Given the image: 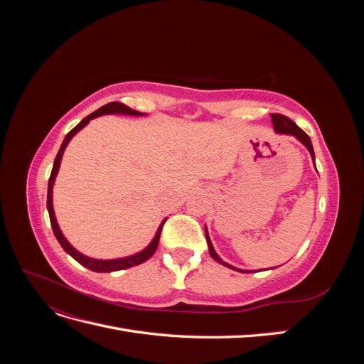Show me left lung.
<instances>
[{
  "mask_svg": "<svg viewBox=\"0 0 364 364\" xmlns=\"http://www.w3.org/2000/svg\"><path fill=\"white\" fill-rule=\"evenodd\" d=\"M272 121H273L274 132H278V134H285V135H293V136H296V138L299 139V141L302 142V144L308 149V151H310L311 158L314 159V150H313L311 139H310V136H308L301 127H297L289 117L281 115V114H272ZM314 167H316V164H314ZM205 237H206V243H208V247H209V255H211L217 262H220V264H222V266L229 267V269H232V270H237V272H241V273H246V272L249 273V270H241V269H237V267H234V266H230V264L225 262L222 258H220V257L217 255L214 247H213L211 240H209V235H208V230H206V229H205Z\"/></svg>",
  "mask_w": 364,
  "mask_h": 364,
  "instance_id": "8db88e82",
  "label": "left lung"
}]
</instances>
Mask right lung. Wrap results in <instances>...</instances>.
<instances>
[{"label": "right lung", "instance_id": "obj_1", "mask_svg": "<svg viewBox=\"0 0 364 364\" xmlns=\"http://www.w3.org/2000/svg\"><path fill=\"white\" fill-rule=\"evenodd\" d=\"M103 114H126V115H142L141 112L138 111H134V109H130L129 106L123 105V103H118V102H112V103H107L103 107L97 109L95 112H92L91 115H87L86 118H83L79 124H77L71 132H68L67 136H65L62 146L58 151V156L56 159H54V165H53V170H51V176L48 179V193H47V208H48V214H50V222H51V228H53V232L54 235H56L58 241L60 243V246L63 247V250L70 253V255L77 261L80 262L82 266H85L86 269H90L92 272H115V270H124V269H129V267H134V266H138V264L147 261L153 253L156 252L158 249V245H159V238H161V232H162V226L165 223V220L161 223L158 232L155 235V238L151 240V243L144 249L141 250L138 253H135V255H130V257H126V258H118V259H94V258H90V257H85L83 253L77 252L68 241L67 238L63 237L62 230L59 229V225L56 222V217H54V209H53V183H54V179H56L58 176V171H59V167H60V159H62V155H63V150L65 147L68 146L70 139L79 132L80 129H83L87 123L92 118H97L100 117Z\"/></svg>", "mask_w": 364, "mask_h": 364}]
</instances>
